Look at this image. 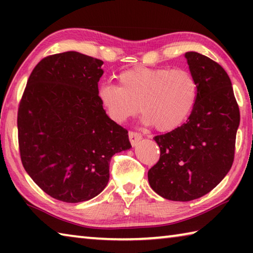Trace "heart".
Instances as JSON below:
<instances>
[{
	"label": "heart",
	"mask_w": 253,
	"mask_h": 253,
	"mask_svg": "<svg viewBox=\"0 0 253 253\" xmlns=\"http://www.w3.org/2000/svg\"><path fill=\"white\" fill-rule=\"evenodd\" d=\"M188 93L181 84L169 81V84H162L160 89L152 93L151 106H160L161 108H168L169 115L175 121H181L187 108ZM147 118L151 123H155L154 108L147 113Z\"/></svg>",
	"instance_id": "1"
}]
</instances>
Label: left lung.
I'll return each mask as SVG.
<instances>
[{"mask_svg": "<svg viewBox=\"0 0 253 253\" xmlns=\"http://www.w3.org/2000/svg\"><path fill=\"white\" fill-rule=\"evenodd\" d=\"M102 63L76 51L45 57L19 104L23 168L41 190L67 203L99 194L108 183L111 156L131 147L128 131L102 107Z\"/></svg>", "mask_w": 253, "mask_h": 253, "instance_id": "obj_1", "label": "left lung"}]
</instances>
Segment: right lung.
Instances as JSON below:
<instances>
[{"label": "right lung", "mask_w": 253, "mask_h": 253, "mask_svg": "<svg viewBox=\"0 0 253 253\" xmlns=\"http://www.w3.org/2000/svg\"><path fill=\"white\" fill-rule=\"evenodd\" d=\"M185 59L196 85L193 109L185 124L155 137L160 160L148 170L149 185L172 201H192L211 192L232 166L239 106L228 74L198 52Z\"/></svg>", "instance_id": "add662e5"}]
</instances>
